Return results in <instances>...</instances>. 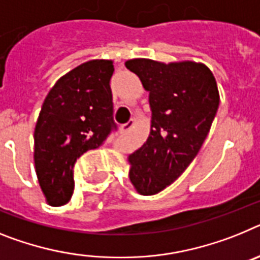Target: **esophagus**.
I'll use <instances>...</instances> for the list:
<instances>
[{
    "mask_svg": "<svg viewBox=\"0 0 260 260\" xmlns=\"http://www.w3.org/2000/svg\"><path fill=\"white\" fill-rule=\"evenodd\" d=\"M133 125H135V120H133V119H131L128 123H125V124H123V125H121V131H123V132H128V131L132 129Z\"/></svg>",
    "mask_w": 260,
    "mask_h": 260,
    "instance_id": "34e87169",
    "label": "esophagus"
}]
</instances>
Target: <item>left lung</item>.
I'll use <instances>...</instances> for the list:
<instances>
[{
    "mask_svg": "<svg viewBox=\"0 0 260 260\" xmlns=\"http://www.w3.org/2000/svg\"><path fill=\"white\" fill-rule=\"evenodd\" d=\"M127 69L149 91L152 129L146 143L129 155V179L141 195L161 192L184 173L211 129L220 95L213 74L192 61L133 58Z\"/></svg>",
    "mask_w": 260,
    "mask_h": 260,
    "instance_id": "8db88e82",
    "label": "left lung"
}]
</instances>
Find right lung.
<instances>
[{
  "label": "right lung",
  "instance_id": "1",
  "mask_svg": "<svg viewBox=\"0 0 260 260\" xmlns=\"http://www.w3.org/2000/svg\"><path fill=\"white\" fill-rule=\"evenodd\" d=\"M112 73L111 60H90L62 76L44 99L34 133V159L51 205L71 200L76 161L102 146L117 129L110 86Z\"/></svg>",
  "mask_w": 260,
  "mask_h": 260
}]
</instances>
